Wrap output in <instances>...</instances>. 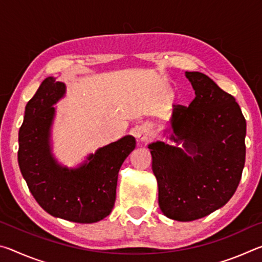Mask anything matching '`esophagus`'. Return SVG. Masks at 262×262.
<instances>
[{
	"label": "esophagus",
	"instance_id": "obj_1",
	"mask_svg": "<svg viewBox=\"0 0 262 262\" xmlns=\"http://www.w3.org/2000/svg\"><path fill=\"white\" fill-rule=\"evenodd\" d=\"M136 139L141 143H147V142L152 139V130L147 126L140 127L136 132Z\"/></svg>",
	"mask_w": 262,
	"mask_h": 262
}]
</instances>
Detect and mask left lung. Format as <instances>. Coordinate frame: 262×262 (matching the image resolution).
Returning a JSON list of instances; mask_svg holds the SVG:
<instances>
[{"instance_id": "1", "label": "left lung", "mask_w": 262, "mask_h": 262, "mask_svg": "<svg viewBox=\"0 0 262 262\" xmlns=\"http://www.w3.org/2000/svg\"><path fill=\"white\" fill-rule=\"evenodd\" d=\"M185 75L195 98L188 107L173 105L164 132L177 145L163 141L148 145L159 208L179 222L202 219L232 198L246 154V121L236 99L205 74Z\"/></svg>"}]
</instances>
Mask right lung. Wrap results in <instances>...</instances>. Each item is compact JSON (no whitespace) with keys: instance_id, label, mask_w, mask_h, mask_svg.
Listing matches in <instances>:
<instances>
[{"instance_id":"1","label":"right lung","mask_w":262,"mask_h":262,"mask_svg":"<svg viewBox=\"0 0 262 262\" xmlns=\"http://www.w3.org/2000/svg\"><path fill=\"white\" fill-rule=\"evenodd\" d=\"M66 84L45 78L25 107L18 134V164L35 201L48 214L75 223H96L112 211L119 170L136 141L132 135L90 154L76 167L64 166L52 152L54 105Z\"/></svg>"}]
</instances>
